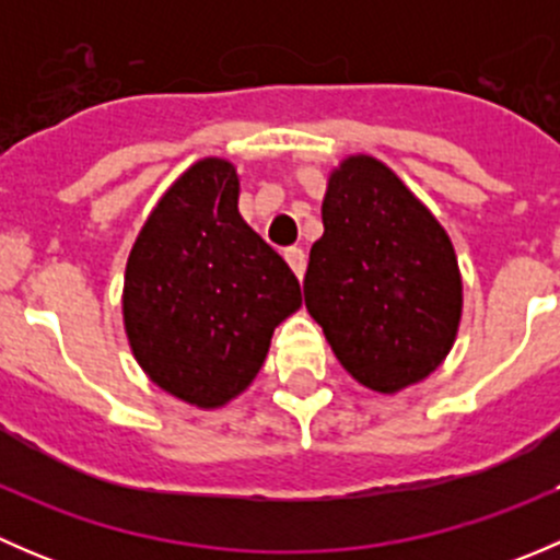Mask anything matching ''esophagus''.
I'll return each mask as SVG.
<instances>
[{
  "instance_id": "obj_1",
  "label": "esophagus",
  "mask_w": 560,
  "mask_h": 560,
  "mask_svg": "<svg viewBox=\"0 0 560 560\" xmlns=\"http://www.w3.org/2000/svg\"><path fill=\"white\" fill-rule=\"evenodd\" d=\"M284 259L290 262L292 273H295L298 279H303V273H306V252H303V248H298V246H292V248H287V252H284Z\"/></svg>"
}]
</instances>
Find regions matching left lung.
Instances as JSON below:
<instances>
[{
    "label": "left lung",
    "instance_id": "obj_1",
    "mask_svg": "<svg viewBox=\"0 0 560 560\" xmlns=\"http://www.w3.org/2000/svg\"><path fill=\"white\" fill-rule=\"evenodd\" d=\"M322 224L303 298L336 358L376 393L425 380L453 347L463 303L442 224L374 156L330 175Z\"/></svg>",
    "mask_w": 560,
    "mask_h": 560
}]
</instances>
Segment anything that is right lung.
<instances>
[{
	"mask_svg": "<svg viewBox=\"0 0 560 560\" xmlns=\"http://www.w3.org/2000/svg\"><path fill=\"white\" fill-rule=\"evenodd\" d=\"M301 306V284L238 213L224 160L191 165L140 230L124 276V325L145 374L213 409L262 369L273 327Z\"/></svg>",
	"mask_w": 560,
	"mask_h": 560,
	"instance_id": "obj_1",
	"label": "right lung"
}]
</instances>
